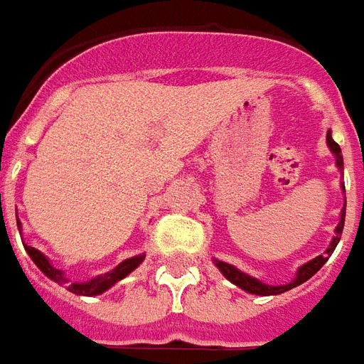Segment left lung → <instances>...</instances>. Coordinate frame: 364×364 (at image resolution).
<instances>
[{"label":"left lung","instance_id":"left-lung-1","mask_svg":"<svg viewBox=\"0 0 364 364\" xmlns=\"http://www.w3.org/2000/svg\"><path fill=\"white\" fill-rule=\"evenodd\" d=\"M327 144H329V148L333 150L334 156H336V165H338L340 168L344 167V161H342V156H340V146L333 141L331 132L327 133ZM344 208H346V205H344ZM344 208H342V216H340V223H338V228H336V237L333 238V242H331L329 250L325 252V255H318L316 259L308 261L306 264H302L301 269H299L297 276H295V280L289 282V284H286V286H267V284H263V282L255 280V278H252V276H248V274H244V272H240L238 269H235L232 264L223 263V261L216 259V267L222 270L223 276H225L229 282H232L235 286H238L240 289H244V291L254 293V295H278V293L289 291L291 287L301 286L302 282H306L308 278H312V276L316 274V272H318V270L321 269L325 263H327V259L331 257V254L334 252V248H336V244H338L340 235H342V229H344V218H346Z\"/></svg>","mask_w":364,"mask_h":364}]
</instances>
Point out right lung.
<instances>
[{
    "label": "right lung",
    "instance_id": "1",
    "mask_svg": "<svg viewBox=\"0 0 364 364\" xmlns=\"http://www.w3.org/2000/svg\"><path fill=\"white\" fill-rule=\"evenodd\" d=\"M18 228H20V222H18ZM26 252L30 254L33 263L37 264V267H39V269L43 270L48 278H50V280L58 282V284H63L69 291L77 293V295H86V297L100 295V293L107 291L110 286H114L116 282L122 280V278H126L132 270H135L136 267L142 263V259H144V255H136V257H132V259L122 261L114 270H110V272H107V274L103 276H97V278H94L92 282H86V284H71V282L67 280L65 276H63L62 270L54 269V267L48 263V259H46L45 255L41 254L39 250H35L33 246H28V244H26Z\"/></svg>",
    "mask_w": 364,
    "mask_h": 364
}]
</instances>
